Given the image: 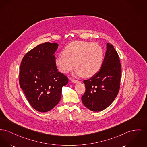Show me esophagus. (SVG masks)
Listing matches in <instances>:
<instances>
[{
  "label": "esophagus",
  "mask_w": 147,
  "mask_h": 147,
  "mask_svg": "<svg viewBox=\"0 0 147 147\" xmlns=\"http://www.w3.org/2000/svg\"><path fill=\"white\" fill-rule=\"evenodd\" d=\"M71 82L73 83H78L79 82V81L77 80H74V79H72L71 80Z\"/></svg>",
  "instance_id": "34e87169"
}]
</instances>
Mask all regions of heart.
I'll return each mask as SVG.
<instances>
[{"instance_id":"1","label":"heart","mask_w":147,"mask_h":147,"mask_svg":"<svg viewBox=\"0 0 147 147\" xmlns=\"http://www.w3.org/2000/svg\"><path fill=\"white\" fill-rule=\"evenodd\" d=\"M63 55L55 60L56 66L61 73L67 74L76 65V74L91 77L101 68L104 59L102 47L98 43L76 41L69 44L63 51Z\"/></svg>"}]
</instances>
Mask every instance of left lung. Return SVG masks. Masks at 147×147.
Wrapping results in <instances>:
<instances>
[{
    "label": "left lung",
    "mask_w": 147,
    "mask_h": 147,
    "mask_svg": "<svg viewBox=\"0 0 147 147\" xmlns=\"http://www.w3.org/2000/svg\"><path fill=\"white\" fill-rule=\"evenodd\" d=\"M121 74L118 54L112 44L107 43L101 68L92 77L83 81L86 92L82 97V103L93 112L107 108L118 94Z\"/></svg>",
    "instance_id": "left-lung-1"
}]
</instances>
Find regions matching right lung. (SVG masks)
<instances>
[{"instance_id": "obj_1", "label": "right lung", "mask_w": 147, "mask_h": 147, "mask_svg": "<svg viewBox=\"0 0 147 147\" xmlns=\"http://www.w3.org/2000/svg\"><path fill=\"white\" fill-rule=\"evenodd\" d=\"M55 43L40 44L28 52L20 64L19 84L30 105L40 112L52 109L61 100L68 78L58 71Z\"/></svg>"}]
</instances>
